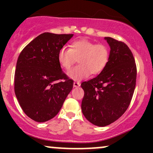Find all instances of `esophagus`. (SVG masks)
I'll list each match as a JSON object with an SVG mask.
<instances>
[{
  "label": "esophagus",
  "instance_id": "1",
  "mask_svg": "<svg viewBox=\"0 0 153 153\" xmlns=\"http://www.w3.org/2000/svg\"><path fill=\"white\" fill-rule=\"evenodd\" d=\"M80 85V83L79 82H73V86L74 87H79Z\"/></svg>",
  "mask_w": 153,
  "mask_h": 153
}]
</instances>
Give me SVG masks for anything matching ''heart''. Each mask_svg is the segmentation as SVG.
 <instances>
[{"instance_id": "obj_1", "label": "heart", "mask_w": 153, "mask_h": 153, "mask_svg": "<svg viewBox=\"0 0 153 153\" xmlns=\"http://www.w3.org/2000/svg\"><path fill=\"white\" fill-rule=\"evenodd\" d=\"M58 62L63 69L68 71L77 62L79 65L68 72V76L81 80L92 75H97L105 69L109 59V50L104 44L80 39L71 44L70 49L62 47L59 50Z\"/></svg>"}]
</instances>
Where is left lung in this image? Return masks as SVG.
Listing matches in <instances>:
<instances>
[{"mask_svg":"<svg viewBox=\"0 0 153 153\" xmlns=\"http://www.w3.org/2000/svg\"><path fill=\"white\" fill-rule=\"evenodd\" d=\"M105 39L111 48L108 64L98 76L81 83L82 112L99 127L109 125L124 114L132 99L137 79L136 63L130 49L111 37Z\"/></svg>","mask_w":153,"mask_h":153,"instance_id":"left-lung-1","label":"left lung"}]
</instances>
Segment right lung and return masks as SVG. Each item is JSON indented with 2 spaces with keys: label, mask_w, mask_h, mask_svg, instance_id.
<instances>
[{
  "label": "right lung",
  "mask_w": 153,
  "mask_h": 153,
  "mask_svg": "<svg viewBox=\"0 0 153 153\" xmlns=\"http://www.w3.org/2000/svg\"><path fill=\"white\" fill-rule=\"evenodd\" d=\"M73 34L45 32L23 49L16 62L15 94L22 110L35 122L55 117L73 87V80L62 71L59 50Z\"/></svg>",
  "instance_id": "1"
}]
</instances>
